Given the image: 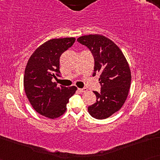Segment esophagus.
I'll list each match as a JSON object with an SVG mask.
<instances>
[{
    "label": "esophagus",
    "instance_id": "esophagus-1",
    "mask_svg": "<svg viewBox=\"0 0 160 160\" xmlns=\"http://www.w3.org/2000/svg\"><path fill=\"white\" fill-rule=\"evenodd\" d=\"M78 91L79 92H81V93H83V92H87V88H82V89L78 88Z\"/></svg>",
    "mask_w": 160,
    "mask_h": 160
}]
</instances>
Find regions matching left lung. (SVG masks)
<instances>
[{
	"instance_id": "left-lung-1",
	"label": "left lung",
	"mask_w": 160,
	"mask_h": 160,
	"mask_svg": "<svg viewBox=\"0 0 160 160\" xmlns=\"http://www.w3.org/2000/svg\"><path fill=\"white\" fill-rule=\"evenodd\" d=\"M77 41L90 50L95 60L93 75L100 73V92L94 91L96 102L88 107L92 117L106 119L122 108L128 98L131 72L121 49L102 35L81 36Z\"/></svg>"
}]
</instances>
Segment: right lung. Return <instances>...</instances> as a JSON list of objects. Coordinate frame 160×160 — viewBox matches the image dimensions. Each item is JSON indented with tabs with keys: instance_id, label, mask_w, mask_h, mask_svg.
Segmentation results:
<instances>
[{
	"instance_id": "1",
	"label": "right lung",
	"mask_w": 160,
	"mask_h": 160,
	"mask_svg": "<svg viewBox=\"0 0 160 160\" xmlns=\"http://www.w3.org/2000/svg\"><path fill=\"white\" fill-rule=\"evenodd\" d=\"M75 38H54L37 48L26 65L24 88L35 110L41 115L55 119L66 111L69 98L77 87L57 86L52 78L60 76V58L75 42Z\"/></svg>"
}]
</instances>
